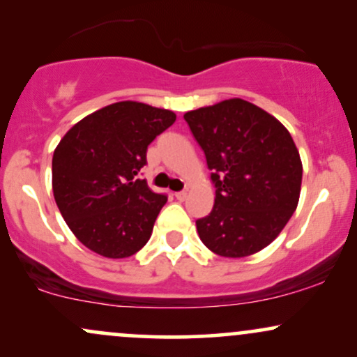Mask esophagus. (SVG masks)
Listing matches in <instances>:
<instances>
[{
    "mask_svg": "<svg viewBox=\"0 0 357 357\" xmlns=\"http://www.w3.org/2000/svg\"><path fill=\"white\" fill-rule=\"evenodd\" d=\"M174 196H176V199H179V202H184V199H186V196H188V192L186 191H178V192H174Z\"/></svg>",
    "mask_w": 357,
    "mask_h": 357,
    "instance_id": "1",
    "label": "esophagus"
}]
</instances>
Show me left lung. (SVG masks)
Listing matches in <instances>:
<instances>
[{
    "label": "left lung",
    "instance_id": "left-lung-1",
    "mask_svg": "<svg viewBox=\"0 0 357 357\" xmlns=\"http://www.w3.org/2000/svg\"><path fill=\"white\" fill-rule=\"evenodd\" d=\"M184 121L216 188L211 213L196 220L199 238L220 257L260 252L284 230L301 196L302 161L292 136L243 99L191 110Z\"/></svg>",
    "mask_w": 357,
    "mask_h": 357
}]
</instances>
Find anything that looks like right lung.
<instances>
[{
  "mask_svg": "<svg viewBox=\"0 0 357 357\" xmlns=\"http://www.w3.org/2000/svg\"><path fill=\"white\" fill-rule=\"evenodd\" d=\"M176 121V114L141 102L110 104L84 117L53 153L52 186L68 228L92 252L126 258L153 233L167 202L139 173L147 146Z\"/></svg>",
  "mask_w": 357,
  "mask_h": 357,
  "instance_id": "1",
  "label": "right lung"
}]
</instances>
